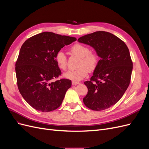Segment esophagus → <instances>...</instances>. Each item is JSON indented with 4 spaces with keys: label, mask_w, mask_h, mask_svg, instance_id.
<instances>
[{
    "label": "esophagus",
    "mask_w": 149,
    "mask_h": 149,
    "mask_svg": "<svg viewBox=\"0 0 149 149\" xmlns=\"http://www.w3.org/2000/svg\"><path fill=\"white\" fill-rule=\"evenodd\" d=\"M78 84H79V83L78 82V81H72V84H73V85H77Z\"/></svg>",
    "instance_id": "esophagus-1"
}]
</instances>
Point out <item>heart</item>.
Instances as JSON below:
<instances>
[{
    "label": "heart",
    "instance_id": "obj_1",
    "mask_svg": "<svg viewBox=\"0 0 149 149\" xmlns=\"http://www.w3.org/2000/svg\"><path fill=\"white\" fill-rule=\"evenodd\" d=\"M73 55L79 58V60L76 70L68 71L64 76L73 81H79L86 76L89 71L92 72L96 70L99 63V56L95 52H91L89 48L82 44L76 43L70 48ZM55 61L59 68L66 70L68 66L67 58L62 51L57 52L55 55Z\"/></svg>",
    "mask_w": 149,
    "mask_h": 149
}]
</instances>
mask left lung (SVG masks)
Instances as JSON below:
<instances>
[{
	"label": "left lung",
	"mask_w": 149,
	"mask_h": 149,
	"mask_svg": "<svg viewBox=\"0 0 149 149\" xmlns=\"http://www.w3.org/2000/svg\"><path fill=\"white\" fill-rule=\"evenodd\" d=\"M78 41L92 47L101 58L91 79L84 83L88 89L84 104L93 111L106 109L120 100L130 84L133 63L129 48L104 31L84 35Z\"/></svg>",
	"instance_id": "obj_1"
}]
</instances>
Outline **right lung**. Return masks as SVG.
<instances>
[{"label":"right lung","instance_id":"right-lung-1","mask_svg":"<svg viewBox=\"0 0 149 149\" xmlns=\"http://www.w3.org/2000/svg\"><path fill=\"white\" fill-rule=\"evenodd\" d=\"M74 37L53 32H42L27 39L22 45L15 63L17 86L29 104L36 110L49 112L59 107L71 81L61 79L55 55Z\"/></svg>","mask_w":149,"mask_h":149}]
</instances>
